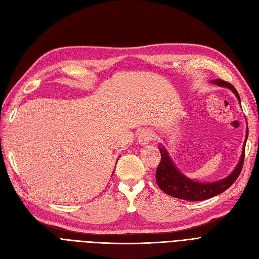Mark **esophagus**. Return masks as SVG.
<instances>
[{"mask_svg": "<svg viewBox=\"0 0 259 259\" xmlns=\"http://www.w3.org/2000/svg\"><path fill=\"white\" fill-rule=\"evenodd\" d=\"M153 139H154L153 132L148 129H144V130H142L139 135V143L142 145L148 144Z\"/></svg>", "mask_w": 259, "mask_h": 259, "instance_id": "obj_1", "label": "esophagus"}]
</instances>
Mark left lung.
<instances>
[{
    "instance_id": "left-lung-1",
    "label": "left lung",
    "mask_w": 259,
    "mask_h": 259,
    "mask_svg": "<svg viewBox=\"0 0 259 259\" xmlns=\"http://www.w3.org/2000/svg\"><path fill=\"white\" fill-rule=\"evenodd\" d=\"M213 82L218 86L229 88L231 91L235 93L240 102V96L238 94V91L230 84V82L225 81L223 79H214ZM247 136H248V128L246 130L245 141L247 140ZM245 143L246 142H244L241 159L235 171H233L226 179L221 180L219 182H213V183H198L187 179L178 170V168L172 162L171 158L169 157L165 149L159 148L160 154H161V159L156 170L157 185L159 186V188L162 191H164L165 194H168L174 198L188 200V201H202V200H206L216 195H220L224 193L226 189H228L239 178L242 168H243V162H244V157H245Z\"/></svg>"
}]
</instances>
